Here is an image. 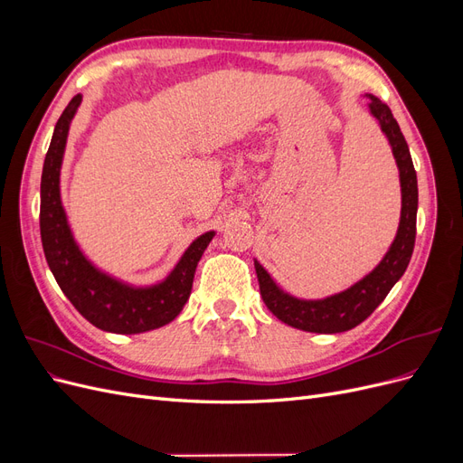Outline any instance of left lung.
Returning <instances> with one entry per match:
<instances>
[{
    "instance_id": "left-lung-1",
    "label": "left lung",
    "mask_w": 463,
    "mask_h": 463,
    "mask_svg": "<svg viewBox=\"0 0 463 463\" xmlns=\"http://www.w3.org/2000/svg\"><path fill=\"white\" fill-rule=\"evenodd\" d=\"M367 100L369 114L381 125V131L384 133L398 165L402 191L398 232L381 262L369 274L357 279L347 289L320 299H303L291 296V293L274 282L269 270L255 259L262 301L276 318L298 330L338 334L355 328L384 301L388 291L394 288L405 269H408L413 253L417 222V174L413 170L411 154L390 108L373 94H367Z\"/></svg>"
}]
</instances>
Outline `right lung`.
<instances>
[{
  "instance_id": "obj_1",
  "label": "right lung",
  "mask_w": 463,
  "mask_h": 463,
  "mask_svg": "<svg viewBox=\"0 0 463 463\" xmlns=\"http://www.w3.org/2000/svg\"><path fill=\"white\" fill-rule=\"evenodd\" d=\"M82 102L77 94L55 123L40 181V235L55 282L90 325L114 334H143L172 322L184 309L197 264L214 230L199 235L174 269L156 284L137 286L96 266L75 240L61 201V167L67 137Z\"/></svg>"
}]
</instances>
